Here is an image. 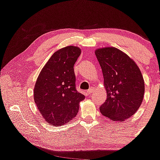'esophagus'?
I'll return each instance as SVG.
<instances>
[{
  "instance_id": "obj_1",
  "label": "esophagus",
  "mask_w": 160,
  "mask_h": 160,
  "mask_svg": "<svg viewBox=\"0 0 160 160\" xmlns=\"http://www.w3.org/2000/svg\"><path fill=\"white\" fill-rule=\"evenodd\" d=\"M92 88H89V89H88L87 91H86V93H87L88 95H90V94L92 93Z\"/></svg>"
}]
</instances>
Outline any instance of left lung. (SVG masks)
Returning a JSON list of instances; mask_svg holds the SVG:
<instances>
[{
	"mask_svg": "<svg viewBox=\"0 0 160 160\" xmlns=\"http://www.w3.org/2000/svg\"><path fill=\"white\" fill-rule=\"evenodd\" d=\"M107 94L100 107L103 116L122 122L133 115L143 101L145 82L138 65L124 52L114 47L95 51Z\"/></svg>",
	"mask_w": 160,
	"mask_h": 160,
	"instance_id": "8db88e82",
	"label": "left lung"
}]
</instances>
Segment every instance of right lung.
Returning <instances> with one entry per match:
<instances>
[{
    "instance_id": "add662e5",
    "label": "right lung",
    "mask_w": 160,
    "mask_h": 160,
    "mask_svg": "<svg viewBox=\"0 0 160 160\" xmlns=\"http://www.w3.org/2000/svg\"><path fill=\"white\" fill-rule=\"evenodd\" d=\"M81 53L75 46L56 51L38 75L34 87V101L50 124L59 126L74 118L85 96L77 91L74 65Z\"/></svg>"
}]
</instances>
